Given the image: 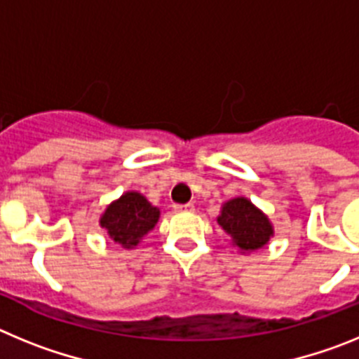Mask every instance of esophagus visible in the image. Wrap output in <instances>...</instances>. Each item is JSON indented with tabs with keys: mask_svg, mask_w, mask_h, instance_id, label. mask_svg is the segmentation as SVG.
Masks as SVG:
<instances>
[{
	"mask_svg": "<svg viewBox=\"0 0 359 359\" xmlns=\"http://www.w3.org/2000/svg\"><path fill=\"white\" fill-rule=\"evenodd\" d=\"M176 212H194V205L192 203H185V205H174Z\"/></svg>",
	"mask_w": 359,
	"mask_h": 359,
	"instance_id": "1",
	"label": "esophagus"
}]
</instances>
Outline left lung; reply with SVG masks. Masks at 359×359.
<instances>
[{
    "label": "left lung",
    "instance_id": "8db88e82",
    "mask_svg": "<svg viewBox=\"0 0 359 359\" xmlns=\"http://www.w3.org/2000/svg\"><path fill=\"white\" fill-rule=\"evenodd\" d=\"M217 223L243 253L264 248L269 237H273V224L269 223L268 215L246 198H233L224 203Z\"/></svg>",
    "mask_w": 359,
    "mask_h": 359
}]
</instances>
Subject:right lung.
<instances>
[{"mask_svg": "<svg viewBox=\"0 0 359 359\" xmlns=\"http://www.w3.org/2000/svg\"><path fill=\"white\" fill-rule=\"evenodd\" d=\"M160 219V208L152 207L140 192H126L107 205L100 215V226L123 248H135Z\"/></svg>", "mask_w": 359, "mask_h": 359, "instance_id": "add662e5", "label": "right lung"}]
</instances>
